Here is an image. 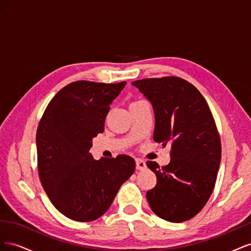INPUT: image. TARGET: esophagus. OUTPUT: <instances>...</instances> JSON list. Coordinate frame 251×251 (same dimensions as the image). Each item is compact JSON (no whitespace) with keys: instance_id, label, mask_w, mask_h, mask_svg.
<instances>
[{"instance_id":"34e87169","label":"esophagus","mask_w":251,"mask_h":251,"mask_svg":"<svg viewBox=\"0 0 251 251\" xmlns=\"http://www.w3.org/2000/svg\"><path fill=\"white\" fill-rule=\"evenodd\" d=\"M136 169L137 170H139V171H141V170H144L146 169V166H147V164H146V161L143 160V159H140V158H136Z\"/></svg>"}]
</instances>
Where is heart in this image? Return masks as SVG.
I'll return each mask as SVG.
<instances>
[{"mask_svg": "<svg viewBox=\"0 0 251 251\" xmlns=\"http://www.w3.org/2000/svg\"><path fill=\"white\" fill-rule=\"evenodd\" d=\"M142 101H143V100H133V101L130 103V109L136 107V105H138V104L141 103Z\"/></svg>", "mask_w": 251, "mask_h": 251, "instance_id": "1", "label": "heart"}]
</instances>
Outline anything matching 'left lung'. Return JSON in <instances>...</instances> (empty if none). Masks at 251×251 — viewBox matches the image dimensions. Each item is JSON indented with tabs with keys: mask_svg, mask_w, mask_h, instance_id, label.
I'll return each instance as SVG.
<instances>
[{
	"mask_svg": "<svg viewBox=\"0 0 251 251\" xmlns=\"http://www.w3.org/2000/svg\"><path fill=\"white\" fill-rule=\"evenodd\" d=\"M153 104L154 140L171 144V161L159 168L147 199L155 214L180 223L204 207L215 188L221 161V139L205 98L191 82L177 77L144 78L132 82Z\"/></svg>",
	"mask_w": 251,
	"mask_h": 251,
	"instance_id": "obj_1",
	"label": "left lung"
}]
</instances>
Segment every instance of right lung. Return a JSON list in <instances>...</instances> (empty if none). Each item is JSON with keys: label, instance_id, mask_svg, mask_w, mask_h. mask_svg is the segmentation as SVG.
I'll return each mask as SVG.
<instances>
[{"label": "right lung", "instance_id": "1", "mask_svg": "<svg viewBox=\"0 0 251 251\" xmlns=\"http://www.w3.org/2000/svg\"><path fill=\"white\" fill-rule=\"evenodd\" d=\"M126 83L71 82L50 100L37 126L41 183L54 207L74 221L101 217L135 171V160L127 155L94 160L89 153Z\"/></svg>", "mask_w": 251, "mask_h": 251}]
</instances>
